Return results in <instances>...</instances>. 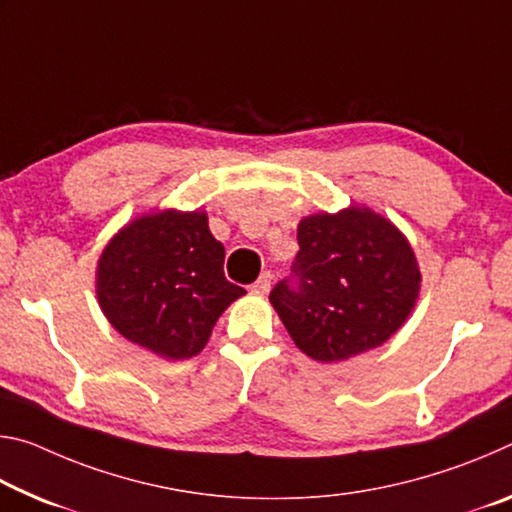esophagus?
I'll use <instances>...</instances> for the list:
<instances>
[{"label": "esophagus", "mask_w": 512, "mask_h": 512, "mask_svg": "<svg viewBox=\"0 0 512 512\" xmlns=\"http://www.w3.org/2000/svg\"><path fill=\"white\" fill-rule=\"evenodd\" d=\"M250 291H253V293H262V296H264V293L271 291V273H262V275H259L257 282L253 284V287H250Z\"/></svg>", "instance_id": "obj_1"}]
</instances>
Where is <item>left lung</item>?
<instances>
[{
  "instance_id": "8db88e82",
  "label": "left lung",
  "mask_w": 512,
  "mask_h": 512,
  "mask_svg": "<svg viewBox=\"0 0 512 512\" xmlns=\"http://www.w3.org/2000/svg\"><path fill=\"white\" fill-rule=\"evenodd\" d=\"M291 277L271 305L307 357L332 363L386 343L411 316L420 266L406 237L370 207L311 214L298 225Z\"/></svg>"
}]
</instances>
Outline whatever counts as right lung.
Wrapping results in <instances>:
<instances>
[{
	"mask_svg": "<svg viewBox=\"0 0 512 512\" xmlns=\"http://www.w3.org/2000/svg\"><path fill=\"white\" fill-rule=\"evenodd\" d=\"M223 259L205 212L137 216L99 257L101 311L124 339L162 359L196 357L219 316L246 293L225 280Z\"/></svg>",
	"mask_w": 512,
	"mask_h": 512,
	"instance_id": "add662e5",
	"label": "right lung"
}]
</instances>
